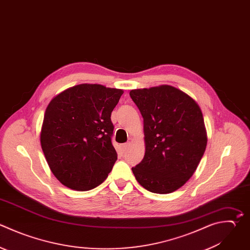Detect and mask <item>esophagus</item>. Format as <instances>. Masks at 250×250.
<instances>
[{"mask_svg":"<svg viewBox=\"0 0 250 250\" xmlns=\"http://www.w3.org/2000/svg\"><path fill=\"white\" fill-rule=\"evenodd\" d=\"M129 146H130V144H129V143L122 144V145H121V149H122L123 151H126V150H127V148L129 147Z\"/></svg>","mask_w":250,"mask_h":250,"instance_id":"34e87169","label":"esophagus"}]
</instances>
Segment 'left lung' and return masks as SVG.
Returning a JSON list of instances; mask_svg holds the SVG:
<instances>
[{
  "label": "left lung",
  "mask_w": 250,
  "mask_h": 250,
  "mask_svg": "<svg viewBox=\"0 0 250 250\" xmlns=\"http://www.w3.org/2000/svg\"><path fill=\"white\" fill-rule=\"evenodd\" d=\"M144 118L146 152L132 168L139 184L154 193H170L193 175L207 145L196 102L169 85L131 90Z\"/></svg>",
  "instance_id": "8db88e82"
}]
</instances>
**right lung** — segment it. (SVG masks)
Here are the masks:
<instances>
[{
	"mask_svg": "<svg viewBox=\"0 0 250 250\" xmlns=\"http://www.w3.org/2000/svg\"><path fill=\"white\" fill-rule=\"evenodd\" d=\"M123 90L80 84L48 104L40 142L49 167L65 187L89 190L108 176L117 153L110 116Z\"/></svg>",
	"mask_w": 250,
	"mask_h": 250,
	"instance_id": "obj_1",
	"label": "right lung"
}]
</instances>
